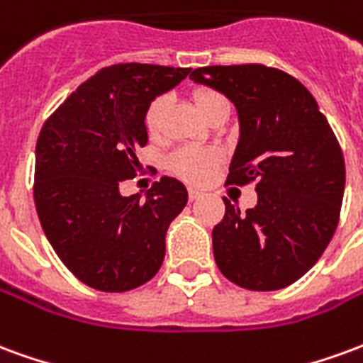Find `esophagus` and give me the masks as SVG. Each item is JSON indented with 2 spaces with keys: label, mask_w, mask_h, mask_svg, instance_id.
I'll return each instance as SVG.
<instances>
[{
  "label": "esophagus",
  "mask_w": 363,
  "mask_h": 363,
  "mask_svg": "<svg viewBox=\"0 0 363 363\" xmlns=\"http://www.w3.org/2000/svg\"><path fill=\"white\" fill-rule=\"evenodd\" d=\"M202 196V190L198 189H189V198L190 200H198V198Z\"/></svg>",
  "instance_id": "obj_1"
}]
</instances>
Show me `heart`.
Segmentation results:
<instances>
[{"label":"heart","mask_w":363,"mask_h":363,"mask_svg":"<svg viewBox=\"0 0 363 363\" xmlns=\"http://www.w3.org/2000/svg\"><path fill=\"white\" fill-rule=\"evenodd\" d=\"M194 104H196L198 112L202 114L208 111L213 104L225 101L223 96L213 89H196L194 91ZM167 108V96L159 95L155 96L147 108H145V128L150 130L151 134H157L159 126H161V118H163V112ZM221 153L212 147H181V150L173 151L169 159H167V165L173 171L174 174H179L181 179L190 182H200L204 181L208 174L212 173V169L220 163Z\"/></svg>","instance_id":"heart-1"}]
</instances>
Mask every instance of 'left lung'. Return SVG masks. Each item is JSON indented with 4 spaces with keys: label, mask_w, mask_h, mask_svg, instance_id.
I'll list each match as a JSON object with an SVG mask.
<instances>
[{
    "label": "left lung",
    "mask_w": 363,
    "mask_h": 363,
    "mask_svg": "<svg viewBox=\"0 0 363 363\" xmlns=\"http://www.w3.org/2000/svg\"><path fill=\"white\" fill-rule=\"evenodd\" d=\"M190 79L235 104L239 142L228 182H257L259 202L241 212L223 198L213 228V259L221 274L252 291L297 281L335 235L344 196L342 150L303 83L262 64L206 66Z\"/></svg>",
    "instance_id": "left-lung-1"
}]
</instances>
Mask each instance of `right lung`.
<instances>
[{"instance_id":"right-lung-1","label":"right lung","mask_w":363,"mask_h":363,"mask_svg":"<svg viewBox=\"0 0 363 363\" xmlns=\"http://www.w3.org/2000/svg\"><path fill=\"white\" fill-rule=\"evenodd\" d=\"M190 67L116 64L82 83L44 122L35 161V206L44 235L77 280L99 291L150 281L165 259L171 221L189 202L181 181L161 177L145 198L118 184L140 169L145 108Z\"/></svg>"}]
</instances>
